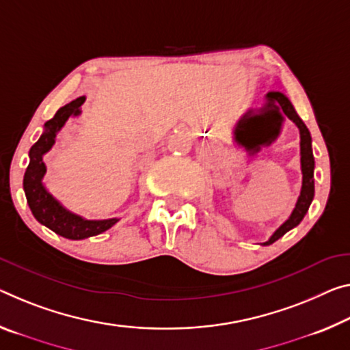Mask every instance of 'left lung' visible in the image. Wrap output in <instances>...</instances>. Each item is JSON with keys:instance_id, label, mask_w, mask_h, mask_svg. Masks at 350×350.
I'll return each mask as SVG.
<instances>
[{"instance_id": "1", "label": "left lung", "mask_w": 350, "mask_h": 350, "mask_svg": "<svg viewBox=\"0 0 350 350\" xmlns=\"http://www.w3.org/2000/svg\"><path fill=\"white\" fill-rule=\"evenodd\" d=\"M285 118H290L297 126L299 137H301V171H302V187L295 208L288 219L277 229L268 241L262 243L263 246L273 245L274 241L284 237L288 230L295 227L304 219L308 212L310 204L314 196V157L312 149V135L308 127L304 124L301 116L293 107L288 96L282 92H269L265 96V104L260 109H249L246 113L238 120L234 135L238 145L245 146L249 155L260 152L263 146H269L280 135L282 126Z\"/></svg>"}]
</instances>
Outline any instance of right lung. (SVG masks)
I'll return each mask as SVG.
<instances>
[{
    "label": "right lung",
    "instance_id": "obj_1",
    "mask_svg": "<svg viewBox=\"0 0 350 350\" xmlns=\"http://www.w3.org/2000/svg\"><path fill=\"white\" fill-rule=\"evenodd\" d=\"M84 103L85 96L76 98L75 101L60 107L55 112L54 118L46 121L43 126V134L29 149V165H27L23 179L26 201L34 218L42 226L51 229L54 234L68 238V240H85V238L99 235L120 221V218L88 219L71 212L57 198L49 193L43 182V177L46 174V165L43 162V157L51 151L57 134L62 131L68 118H76L82 113Z\"/></svg>",
    "mask_w": 350,
    "mask_h": 350
}]
</instances>
